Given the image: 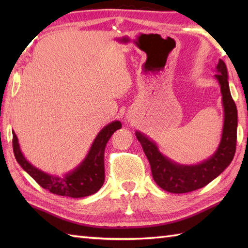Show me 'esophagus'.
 I'll return each instance as SVG.
<instances>
[{"instance_id": "1", "label": "esophagus", "mask_w": 248, "mask_h": 248, "mask_svg": "<svg viewBox=\"0 0 248 248\" xmlns=\"http://www.w3.org/2000/svg\"><path fill=\"white\" fill-rule=\"evenodd\" d=\"M128 120H129V119H128Z\"/></svg>"}]
</instances>
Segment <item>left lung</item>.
Instances as JSON below:
<instances>
[{
  "label": "left lung",
  "mask_w": 248,
  "mask_h": 248,
  "mask_svg": "<svg viewBox=\"0 0 248 248\" xmlns=\"http://www.w3.org/2000/svg\"><path fill=\"white\" fill-rule=\"evenodd\" d=\"M214 78L219 84L224 110L222 138L214 154L197 164H180L165 156L156 143L140 131L135 135L150 163L152 178L166 192L183 194L202 188L218 177L232 161L236 146L238 110L230 93L226 64L218 61Z\"/></svg>",
  "instance_id": "left-lung-1"
}]
</instances>
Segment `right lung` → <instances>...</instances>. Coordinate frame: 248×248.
I'll return each instance as SVG.
<instances>
[{
    "instance_id": "right-lung-1",
    "label": "right lung",
    "mask_w": 248,
    "mask_h": 248,
    "mask_svg": "<svg viewBox=\"0 0 248 248\" xmlns=\"http://www.w3.org/2000/svg\"><path fill=\"white\" fill-rule=\"evenodd\" d=\"M119 120H114L99 131L86 156L75 170L64 176L51 175L40 170L25 159L20 149L18 138L13 131V147L19 165L49 192L71 198L86 197L97 193L104 183V150L110 136L121 128Z\"/></svg>"
}]
</instances>
